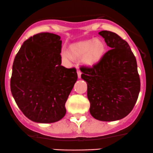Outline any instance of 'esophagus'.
<instances>
[{
	"label": "esophagus",
	"instance_id": "34e87169",
	"mask_svg": "<svg viewBox=\"0 0 153 153\" xmlns=\"http://www.w3.org/2000/svg\"><path fill=\"white\" fill-rule=\"evenodd\" d=\"M76 73H77V75H78V78H79V79H80V78H81V74H82V72L80 71L79 70H77Z\"/></svg>",
	"mask_w": 153,
	"mask_h": 153
}]
</instances>
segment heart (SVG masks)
Masks as SVG:
<instances>
[{
	"label": "heart",
	"instance_id": "1",
	"mask_svg": "<svg viewBox=\"0 0 153 153\" xmlns=\"http://www.w3.org/2000/svg\"><path fill=\"white\" fill-rule=\"evenodd\" d=\"M71 54L62 50L61 56L66 60H71L72 56H82L83 63L92 66L100 62L105 52V45L100 40H87L73 43L69 47Z\"/></svg>",
	"mask_w": 153,
	"mask_h": 153
}]
</instances>
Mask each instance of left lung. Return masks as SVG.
<instances>
[{"label": "left lung", "instance_id": "8db88e82", "mask_svg": "<svg viewBox=\"0 0 153 153\" xmlns=\"http://www.w3.org/2000/svg\"><path fill=\"white\" fill-rule=\"evenodd\" d=\"M111 49L93 67H82L87 82L90 113L103 122L119 120L133 110L141 83L137 62L130 45L116 33L99 32Z\"/></svg>", "mask_w": 153, "mask_h": 153}]
</instances>
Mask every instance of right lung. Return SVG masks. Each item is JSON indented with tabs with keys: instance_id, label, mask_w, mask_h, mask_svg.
<instances>
[{
	"instance_id": "1",
	"label": "right lung",
	"mask_w": 153,
	"mask_h": 153,
	"mask_svg": "<svg viewBox=\"0 0 153 153\" xmlns=\"http://www.w3.org/2000/svg\"><path fill=\"white\" fill-rule=\"evenodd\" d=\"M62 40L42 32L23 42L15 56L11 92L23 114L37 123H53L66 113L65 102L77 80L74 68L61 65Z\"/></svg>"
}]
</instances>
